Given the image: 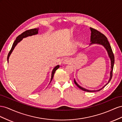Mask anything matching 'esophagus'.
Wrapping results in <instances>:
<instances>
[{
    "label": "esophagus",
    "mask_w": 122,
    "mask_h": 122,
    "mask_svg": "<svg viewBox=\"0 0 122 122\" xmlns=\"http://www.w3.org/2000/svg\"><path fill=\"white\" fill-rule=\"evenodd\" d=\"M71 62V59L67 58V59H64L63 62H62V63H63V64H67L70 63Z\"/></svg>",
    "instance_id": "1"
}]
</instances>
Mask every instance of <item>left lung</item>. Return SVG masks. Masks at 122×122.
<instances>
[{
  "instance_id": "obj_1",
  "label": "left lung",
  "mask_w": 122,
  "mask_h": 122,
  "mask_svg": "<svg viewBox=\"0 0 122 122\" xmlns=\"http://www.w3.org/2000/svg\"><path fill=\"white\" fill-rule=\"evenodd\" d=\"M90 30H91V36H90V45L92 44H100L101 45L103 46L104 47V48H105L106 51H107L108 55L110 59V62H111V71L110 72V78L108 81L107 83V84H106L105 85H104L102 88H100L98 90H88L87 89L85 88H83L81 86H80L76 82V81L75 79H74V82L76 84V85L78 87L81 89V90H83V91L87 92H98L100 91L101 89H102L103 88H104V87L106 86L109 82L110 81L111 78H112V71H113V66H114V55L112 52V49H111V47L108 41L107 40V38L106 37L102 34L101 33H100L99 32L98 30H97L95 29H94L93 28H92V27H90Z\"/></svg>"
}]
</instances>
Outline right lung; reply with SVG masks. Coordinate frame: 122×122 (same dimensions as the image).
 I'll use <instances>...</instances> for the list:
<instances>
[{
	"instance_id": "obj_1",
	"label": "right lung",
	"mask_w": 122,
	"mask_h": 122,
	"mask_svg": "<svg viewBox=\"0 0 122 122\" xmlns=\"http://www.w3.org/2000/svg\"><path fill=\"white\" fill-rule=\"evenodd\" d=\"M39 30V28H37V29H31V30H26V31H25V32H24L23 33H22L20 35H19L18 37L16 38L15 41H14V42L13 44V46H12L11 50V51H10L9 53L8 54V58H7L8 62H9V57L10 56V55H11V54H12V51H13L14 49V48L15 47V46H17V44H18L19 42H20L23 39V38H26V37H27L29 36H32L33 35H35L38 34V30ZM59 67H60V66L58 65L56 66H55L53 68V71H52V72H51V81H50V83H51V80L53 79V76H54V75L55 74V71H56L57 69H58L59 68ZM50 83H49V84H50Z\"/></svg>"
}]
</instances>
